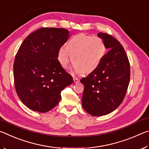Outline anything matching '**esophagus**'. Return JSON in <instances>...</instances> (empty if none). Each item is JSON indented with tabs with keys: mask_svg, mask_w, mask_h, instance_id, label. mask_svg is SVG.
I'll list each match as a JSON object with an SVG mask.
<instances>
[{
	"mask_svg": "<svg viewBox=\"0 0 149 149\" xmlns=\"http://www.w3.org/2000/svg\"><path fill=\"white\" fill-rule=\"evenodd\" d=\"M73 79H74V83H78V82L79 81V78H77V77H74V78H73Z\"/></svg>",
	"mask_w": 149,
	"mask_h": 149,
	"instance_id": "34e87169",
	"label": "esophagus"
}]
</instances>
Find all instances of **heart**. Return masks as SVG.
<instances>
[{
    "label": "heart",
    "mask_w": 149,
    "mask_h": 149,
    "mask_svg": "<svg viewBox=\"0 0 149 149\" xmlns=\"http://www.w3.org/2000/svg\"><path fill=\"white\" fill-rule=\"evenodd\" d=\"M106 46L102 39L85 33L74 35L66 46L58 52V60L63 67L68 65L72 54V62L75 71L89 74L99 67L105 54Z\"/></svg>",
    "instance_id": "1"
}]
</instances>
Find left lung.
Returning a JSON list of instances; mask_svg holds the SVG:
<instances>
[{
  "mask_svg": "<svg viewBox=\"0 0 149 149\" xmlns=\"http://www.w3.org/2000/svg\"><path fill=\"white\" fill-rule=\"evenodd\" d=\"M107 49L99 67L80 81L84 85L82 107L94 116L107 115L119 107L124 99L130 79V65L120 42L111 35L97 34Z\"/></svg>",
  "mask_w": 149,
  "mask_h": 149,
  "instance_id": "obj_1",
  "label": "left lung"
}]
</instances>
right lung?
I'll return each instance as SVG.
<instances>
[{
    "mask_svg": "<svg viewBox=\"0 0 149 149\" xmlns=\"http://www.w3.org/2000/svg\"><path fill=\"white\" fill-rule=\"evenodd\" d=\"M68 37L65 29L42 27L19 48L14 62L15 89L29 109L41 113L52 110L61 100L62 91L74 81L58 60V50Z\"/></svg>",
    "mask_w": 149,
    "mask_h": 149,
    "instance_id": "obj_1",
    "label": "right lung"
}]
</instances>
